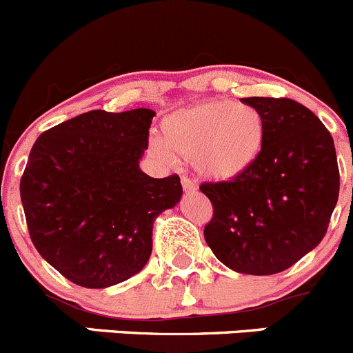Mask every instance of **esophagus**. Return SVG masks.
I'll list each match as a JSON object with an SVG mask.
<instances>
[{
    "label": "esophagus",
    "mask_w": 353,
    "mask_h": 353,
    "mask_svg": "<svg viewBox=\"0 0 353 353\" xmlns=\"http://www.w3.org/2000/svg\"><path fill=\"white\" fill-rule=\"evenodd\" d=\"M181 184H183V190L188 191V193H191V191L196 190V184H194L190 177H184V176L181 177Z\"/></svg>",
    "instance_id": "esophagus-1"
}]
</instances>
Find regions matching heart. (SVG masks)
Wrapping results in <instances>:
<instances>
[{
  "label": "heart",
  "mask_w": 353,
  "mask_h": 353,
  "mask_svg": "<svg viewBox=\"0 0 353 353\" xmlns=\"http://www.w3.org/2000/svg\"><path fill=\"white\" fill-rule=\"evenodd\" d=\"M162 139L150 141L157 157L172 152L193 159L201 176L229 181L248 172L265 143V121L255 107L210 100L170 114L162 122Z\"/></svg>",
  "instance_id": "b5f03b06"
}]
</instances>
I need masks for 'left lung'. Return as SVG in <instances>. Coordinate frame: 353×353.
<instances>
[{"label": "left lung", "instance_id": "obj_1", "mask_svg": "<svg viewBox=\"0 0 353 353\" xmlns=\"http://www.w3.org/2000/svg\"><path fill=\"white\" fill-rule=\"evenodd\" d=\"M265 121V143L248 172L203 183L214 215L205 241L224 265L278 274L316 248L340 193L336 150L316 114L290 98H243Z\"/></svg>", "mask_w": 353, "mask_h": 353}]
</instances>
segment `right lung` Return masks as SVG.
Returning a JSON list of instances; mask_svg holds the SVG:
<instances>
[{"instance_id":"right-lung-1","label":"right lung","mask_w":353,"mask_h":353,"mask_svg":"<svg viewBox=\"0 0 353 353\" xmlns=\"http://www.w3.org/2000/svg\"><path fill=\"white\" fill-rule=\"evenodd\" d=\"M150 108L91 110L44 131L20 179L30 239L68 281L108 288L138 274L152 255L157 215L183 194L177 174L139 169Z\"/></svg>"}]
</instances>
